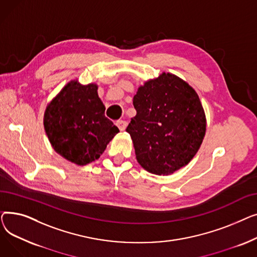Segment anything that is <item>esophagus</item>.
Masks as SVG:
<instances>
[{"mask_svg": "<svg viewBox=\"0 0 257 257\" xmlns=\"http://www.w3.org/2000/svg\"><path fill=\"white\" fill-rule=\"evenodd\" d=\"M115 125L118 127V129L120 131H124L127 127V121L126 120H123V119H118L115 121Z\"/></svg>", "mask_w": 257, "mask_h": 257, "instance_id": "obj_1", "label": "esophagus"}]
</instances>
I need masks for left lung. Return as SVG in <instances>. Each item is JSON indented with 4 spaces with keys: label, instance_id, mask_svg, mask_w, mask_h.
Here are the masks:
<instances>
[{
    "label": "left lung",
    "instance_id": "left-lung-1",
    "mask_svg": "<svg viewBox=\"0 0 257 257\" xmlns=\"http://www.w3.org/2000/svg\"><path fill=\"white\" fill-rule=\"evenodd\" d=\"M133 106L137 115L126 131L138 163L156 175L172 174L190 163L206 131L195 89L176 75L163 73L139 87Z\"/></svg>",
    "mask_w": 257,
    "mask_h": 257
}]
</instances>
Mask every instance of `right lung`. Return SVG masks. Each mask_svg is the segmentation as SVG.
Wrapping results in <instances>:
<instances>
[{
	"label": "right lung",
	"mask_w": 257,
	"mask_h": 257,
	"mask_svg": "<svg viewBox=\"0 0 257 257\" xmlns=\"http://www.w3.org/2000/svg\"><path fill=\"white\" fill-rule=\"evenodd\" d=\"M98 85L67 83L47 106L44 126L48 139L59 155L78 166L98 159L119 132L104 114Z\"/></svg>",
	"instance_id": "obj_1"
}]
</instances>
